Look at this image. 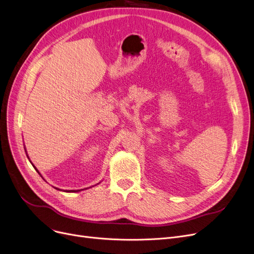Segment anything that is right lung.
<instances>
[{"label":"right lung","instance_id":"obj_1","mask_svg":"<svg viewBox=\"0 0 254 254\" xmlns=\"http://www.w3.org/2000/svg\"><path fill=\"white\" fill-rule=\"evenodd\" d=\"M78 190H66V191H78Z\"/></svg>","mask_w":254,"mask_h":254}]
</instances>
